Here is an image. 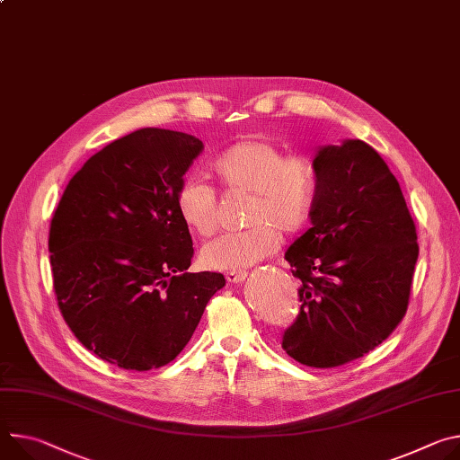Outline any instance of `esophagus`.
Returning a JSON list of instances; mask_svg holds the SVG:
<instances>
[{
    "label": "esophagus",
    "mask_w": 460,
    "mask_h": 460,
    "mask_svg": "<svg viewBox=\"0 0 460 460\" xmlns=\"http://www.w3.org/2000/svg\"><path fill=\"white\" fill-rule=\"evenodd\" d=\"M245 277H247L245 271H229V273H226V280L231 282V284H240V282L245 280Z\"/></svg>",
    "instance_id": "obj_1"
}]
</instances>
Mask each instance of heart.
Masks as SVG:
<instances>
[{"instance_id": "b5f03b06", "label": "heart", "mask_w": 460, "mask_h": 460, "mask_svg": "<svg viewBox=\"0 0 460 460\" xmlns=\"http://www.w3.org/2000/svg\"><path fill=\"white\" fill-rule=\"evenodd\" d=\"M211 174L227 194H249L240 233H226L201 249V262L217 271H242L270 257L279 235L297 234L312 217L319 178L315 163L305 155H286L266 139L231 145L211 163ZM176 211L183 226L207 238L217 231V194L187 180L176 192Z\"/></svg>"}]
</instances>
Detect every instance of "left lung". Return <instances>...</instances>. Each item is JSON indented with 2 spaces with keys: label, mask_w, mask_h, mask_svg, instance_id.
I'll return each instance as SVG.
<instances>
[{
  "label": "left lung",
  "mask_w": 460,
  "mask_h": 460,
  "mask_svg": "<svg viewBox=\"0 0 460 460\" xmlns=\"http://www.w3.org/2000/svg\"><path fill=\"white\" fill-rule=\"evenodd\" d=\"M312 227L284 259L301 280V310L282 349L330 368L374 350L405 315L416 227L387 163L359 139L319 146Z\"/></svg>",
  "instance_id": "left-lung-1"
}]
</instances>
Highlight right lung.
<instances>
[{"mask_svg":"<svg viewBox=\"0 0 460 460\" xmlns=\"http://www.w3.org/2000/svg\"><path fill=\"white\" fill-rule=\"evenodd\" d=\"M203 143L141 128L92 155L67 183L49 229L53 286L75 338L127 370L171 363L222 273H187L194 255L176 192Z\"/></svg>","mask_w":460,"mask_h":460,"instance_id":"obj_1","label":"right lung"}]
</instances>
